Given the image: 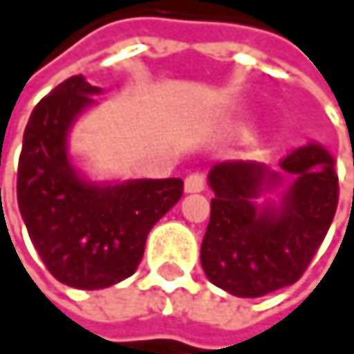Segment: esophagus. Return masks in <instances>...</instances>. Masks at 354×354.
<instances>
[{"instance_id":"1","label":"esophagus","mask_w":354,"mask_h":354,"mask_svg":"<svg viewBox=\"0 0 354 354\" xmlns=\"http://www.w3.org/2000/svg\"><path fill=\"white\" fill-rule=\"evenodd\" d=\"M205 189V176L199 174V171H193L187 176V180H185V191L187 193H201Z\"/></svg>"}]
</instances>
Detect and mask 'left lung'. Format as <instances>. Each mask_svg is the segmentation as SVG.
I'll return each mask as SVG.
<instances>
[{
  "label": "left lung",
  "mask_w": 354,
  "mask_h": 354,
  "mask_svg": "<svg viewBox=\"0 0 354 354\" xmlns=\"http://www.w3.org/2000/svg\"><path fill=\"white\" fill-rule=\"evenodd\" d=\"M294 183L279 207L254 197L279 176L256 161H224L209 171L212 216L201 243L207 279L239 298H260L296 283L323 243L338 207L334 159L306 145L279 161Z\"/></svg>",
  "instance_id": "left-lung-1"
}]
</instances>
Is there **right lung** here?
I'll use <instances>...</instances> for the list:
<instances>
[{
	"label": "right lung",
	"mask_w": 354,
	"mask_h": 354,
	"mask_svg": "<svg viewBox=\"0 0 354 354\" xmlns=\"http://www.w3.org/2000/svg\"><path fill=\"white\" fill-rule=\"evenodd\" d=\"M84 75L56 86L33 109L18 159V209L46 268L64 286L102 290L136 272L147 235L183 197L180 178L98 187L66 157V132L94 102Z\"/></svg>",
	"instance_id": "add662e5"
}]
</instances>
